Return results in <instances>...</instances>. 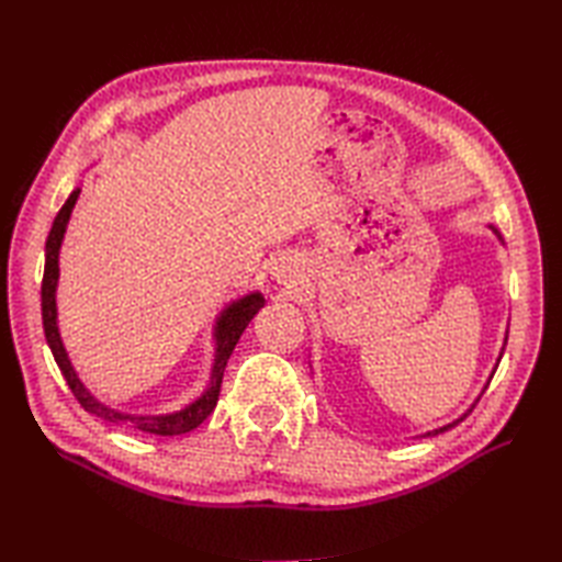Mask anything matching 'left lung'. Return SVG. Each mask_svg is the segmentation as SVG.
Listing matches in <instances>:
<instances>
[{"label":"left lung","instance_id":"8db88e82","mask_svg":"<svg viewBox=\"0 0 562 562\" xmlns=\"http://www.w3.org/2000/svg\"><path fill=\"white\" fill-rule=\"evenodd\" d=\"M493 232H495V234H497V236H499V232H497V229H495V226H493ZM505 342H507V340H505ZM465 415H469V413H465ZM465 415H463V417H465ZM463 417H461V420H463ZM457 423H459V420H457ZM457 423H451V425H447V427H439V429H435V432H427V435H439V432H445V429H449V427H453V425H457ZM427 435H425V437H427Z\"/></svg>","mask_w":562,"mask_h":562}]
</instances>
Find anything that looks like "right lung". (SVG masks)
Listing matches in <instances>:
<instances>
[{
  "mask_svg": "<svg viewBox=\"0 0 562 562\" xmlns=\"http://www.w3.org/2000/svg\"><path fill=\"white\" fill-rule=\"evenodd\" d=\"M77 198H79V188L71 190V195L67 198L63 210L57 212L53 229H50V234H47V241H45V270H43V288H41L43 328H45V340H47V345H50L59 372H63L67 386L71 389V393H75V398L81 403V408L89 411L91 415L101 417V420H105V423H121V425H127L133 429H139V432H149V435H159V437L186 435V432H190V429H195L202 420H205V417L214 411V405H217L224 367H226V362H229L236 342H238V338H241L246 326L250 324V318L260 312L266 300H262V294L254 292L224 308L220 321H217V328H214V338H217V352H214L210 389L202 393L195 403H190L183 411L169 413V415H127V413H117L115 408H109V405L97 401L87 389H83V384L75 372V367H71L69 357L63 348V340H59V330H57V306H55V288H57V278H59L57 256H59V246H63L69 214H71V207H75Z\"/></svg>",
  "mask_w": 562,
  "mask_h": 562,
  "instance_id": "add662e5",
  "label": "right lung"
}]
</instances>
